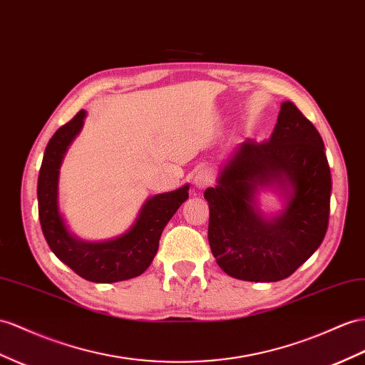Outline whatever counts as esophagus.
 Here are the masks:
<instances>
[{
	"label": "esophagus",
	"mask_w": 365,
	"mask_h": 365,
	"mask_svg": "<svg viewBox=\"0 0 365 365\" xmlns=\"http://www.w3.org/2000/svg\"><path fill=\"white\" fill-rule=\"evenodd\" d=\"M192 183L197 190H205L212 183V173L207 168H200V170L195 171Z\"/></svg>",
	"instance_id": "esophagus-1"
}]
</instances>
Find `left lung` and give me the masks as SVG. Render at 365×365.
<instances>
[{
  "label": "left lung",
  "instance_id": "obj_1",
  "mask_svg": "<svg viewBox=\"0 0 365 365\" xmlns=\"http://www.w3.org/2000/svg\"><path fill=\"white\" fill-rule=\"evenodd\" d=\"M265 189L284 199L272 217L259 210L258 194ZM330 192L322 137L294 103L284 101L268 142L239 143L222 165L217 185L203 194L217 265L248 282L292 276L322 244Z\"/></svg>",
  "mask_w": 365,
  "mask_h": 365
}]
</instances>
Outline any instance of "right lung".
<instances>
[{"mask_svg":"<svg viewBox=\"0 0 365 365\" xmlns=\"http://www.w3.org/2000/svg\"><path fill=\"white\" fill-rule=\"evenodd\" d=\"M85 118L86 110L81 109L52 135L46 146L36 188L40 223L52 253L78 276L97 284L120 282L140 276L151 265L163 228L188 199L190 185L149 197L123 235L100 242L77 237L60 211L58 180L63 158L83 129Z\"/></svg>","mask_w":365,"mask_h":365,"instance_id":"1","label":"right lung"}]
</instances>
